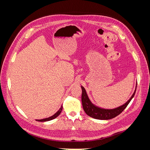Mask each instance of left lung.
<instances>
[{
    "mask_svg": "<svg viewBox=\"0 0 150 150\" xmlns=\"http://www.w3.org/2000/svg\"><path fill=\"white\" fill-rule=\"evenodd\" d=\"M137 83L136 84L135 90L131 97L127 101L125 104L122 105L112 109H106L99 107L93 104L91 101L90 100L88 94L86 93L85 88L83 86H81V89H82V96H81V100H82L83 107L85 112L89 116L93 117V118L96 120H108L114 118L116 116H118L122 112L126 106L128 105V104L131 101L134 96L136 90H137Z\"/></svg>",
    "mask_w": 150,
    "mask_h": 150,
    "instance_id": "1",
    "label": "left lung"
}]
</instances>
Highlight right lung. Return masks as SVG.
I'll list each match as a JSON object with an SVG mask.
<instances>
[{"label":"right lung","mask_w":150,"mask_h":150,"mask_svg":"<svg viewBox=\"0 0 150 150\" xmlns=\"http://www.w3.org/2000/svg\"><path fill=\"white\" fill-rule=\"evenodd\" d=\"M62 108H63V106H61V108H59V110L54 115L50 116L49 117H47V118H44V119H42V120H36V121H40V122H44V121H51V120H52L54 119H55L56 117H57L59 115L61 114V111L62 110Z\"/></svg>","instance_id":"right-lung-1"}]
</instances>
